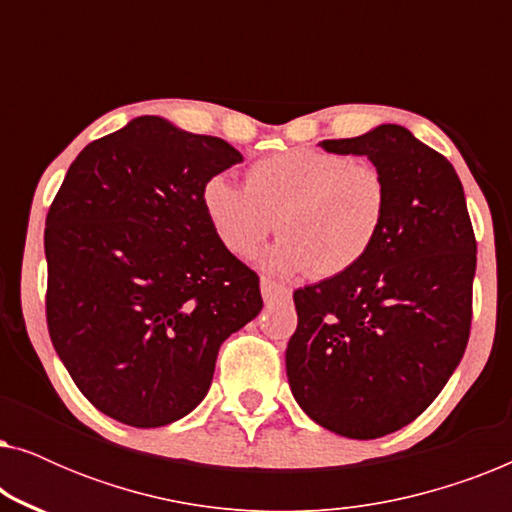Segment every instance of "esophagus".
I'll list each match as a JSON object with an SVG mask.
<instances>
[{
  "label": "esophagus",
  "mask_w": 512,
  "mask_h": 512,
  "mask_svg": "<svg viewBox=\"0 0 512 512\" xmlns=\"http://www.w3.org/2000/svg\"><path fill=\"white\" fill-rule=\"evenodd\" d=\"M261 296H263L265 303H275V300H289L291 289H286L284 284L275 282V279L263 277L261 279Z\"/></svg>",
  "instance_id": "esophagus-1"
}]
</instances>
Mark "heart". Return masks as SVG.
Masks as SVG:
<instances>
[{
    "instance_id": "b5f03b06",
    "label": "heart",
    "mask_w": 512,
    "mask_h": 512,
    "mask_svg": "<svg viewBox=\"0 0 512 512\" xmlns=\"http://www.w3.org/2000/svg\"><path fill=\"white\" fill-rule=\"evenodd\" d=\"M202 212L221 247L249 256L272 228L279 240L261 265L279 275L331 279L345 275L380 240L389 214V186L375 165L342 153L293 149L258 160L244 186L207 179Z\"/></svg>"
}]
</instances>
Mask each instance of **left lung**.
Returning a JSON list of instances; mask_svg holds the SVG:
<instances>
[{
  "instance_id": "1",
  "label": "left lung",
  "mask_w": 512,
  "mask_h": 512,
  "mask_svg": "<svg viewBox=\"0 0 512 512\" xmlns=\"http://www.w3.org/2000/svg\"><path fill=\"white\" fill-rule=\"evenodd\" d=\"M319 146L366 156L387 179L389 214L356 268L293 293L286 375L319 426L373 440L422 415L464 356L475 235L452 163L403 125Z\"/></svg>"
}]
</instances>
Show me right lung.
<instances>
[{"label":"right lung","mask_w":512,"mask_h":512,"mask_svg":"<svg viewBox=\"0 0 512 512\" xmlns=\"http://www.w3.org/2000/svg\"><path fill=\"white\" fill-rule=\"evenodd\" d=\"M163 116L88 144L46 216V319L81 394L137 429L207 396L228 335L258 317V277L216 240L200 193L242 163Z\"/></svg>","instance_id":"obj_1"}]
</instances>
